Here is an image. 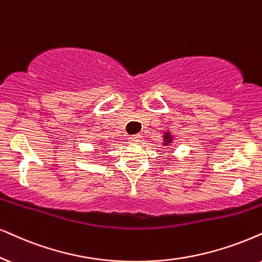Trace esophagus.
I'll use <instances>...</instances> for the list:
<instances>
[{
    "label": "esophagus",
    "mask_w": 262,
    "mask_h": 262,
    "mask_svg": "<svg viewBox=\"0 0 262 262\" xmlns=\"http://www.w3.org/2000/svg\"><path fill=\"white\" fill-rule=\"evenodd\" d=\"M129 139H130V141H133V142H141L142 140H144V137H142L141 134H135V135H132Z\"/></svg>",
    "instance_id": "34e87169"
}]
</instances>
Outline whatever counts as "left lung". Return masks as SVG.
Returning <instances> with one entry per match:
<instances>
[{
  "label": "left lung",
  "instance_id": "obj_1",
  "mask_svg": "<svg viewBox=\"0 0 262 262\" xmlns=\"http://www.w3.org/2000/svg\"><path fill=\"white\" fill-rule=\"evenodd\" d=\"M163 145L164 146H168V145L171 144V141H173V137H171L169 132H165L164 135H163Z\"/></svg>",
  "mask_w": 262,
  "mask_h": 262
}]
</instances>
